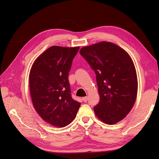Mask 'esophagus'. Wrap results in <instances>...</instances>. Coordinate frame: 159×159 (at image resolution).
I'll return each instance as SVG.
<instances>
[{"instance_id":"34e87169","label":"esophagus","mask_w":159,"mask_h":159,"mask_svg":"<svg viewBox=\"0 0 159 159\" xmlns=\"http://www.w3.org/2000/svg\"><path fill=\"white\" fill-rule=\"evenodd\" d=\"M83 100L84 102H86L87 100H88V97H87V96L83 97Z\"/></svg>"}]
</instances>
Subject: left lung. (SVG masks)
I'll return each mask as SVG.
<instances>
[{
    "instance_id": "1",
    "label": "left lung",
    "mask_w": 159,
    "mask_h": 159,
    "mask_svg": "<svg viewBox=\"0 0 159 159\" xmlns=\"http://www.w3.org/2000/svg\"><path fill=\"white\" fill-rule=\"evenodd\" d=\"M80 54L96 74L100 102L96 116L107 124H114L132 109L137 94V77L134 62L124 49L102 42L81 48Z\"/></svg>"
}]
</instances>
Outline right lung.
<instances>
[{"label":"right lung","mask_w":159,"mask_h":159,"mask_svg":"<svg viewBox=\"0 0 159 159\" xmlns=\"http://www.w3.org/2000/svg\"><path fill=\"white\" fill-rule=\"evenodd\" d=\"M79 47L52 46L35 59L29 76L35 110L49 124L64 127L72 122L80 103L73 99L69 73Z\"/></svg>","instance_id":"obj_1"}]
</instances>
